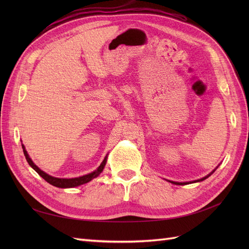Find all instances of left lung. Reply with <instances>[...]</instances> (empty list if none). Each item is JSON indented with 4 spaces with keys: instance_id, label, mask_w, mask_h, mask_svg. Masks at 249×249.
<instances>
[{
    "instance_id": "obj_1",
    "label": "left lung",
    "mask_w": 249,
    "mask_h": 249,
    "mask_svg": "<svg viewBox=\"0 0 249 249\" xmlns=\"http://www.w3.org/2000/svg\"><path fill=\"white\" fill-rule=\"evenodd\" d=\"M215 170H213L212 172L210 173V175H208L207 177H205V178H200V179H197V180H194V182H190V183H196V182H201V180H203V179H206V178H208L211 175H212V173L214 172ZM170 183H172V184H176V185H186V184H189V182H187V183H178V182H172V180H169Z\"/></svg>"
}]
</instances>
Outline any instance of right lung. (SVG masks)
<instances>
[{
    "label": "right lung",
    "mask_w": 249,
    "mask_h": 249,
    "mask_svg": "<svg viewBox=\"0 0 249 249\" xmlns=\"http://www.w3.org/2000/svg\"><path fill=\"white\" fill-rule=\"evenodd\" d=\"M21 146H22V150H24V155L26 157L27 162L29 163L30 166H31L37 173H38V175L43 179H46L49 184L55 186V187H58V188H72V187H77V186H80V185H83V184H86V183L90 182V180H91V179H93L94 178L99 177L100 173L103 171L105 165H106L107 157H108V156L105 157V159L102 162V164L100 165L99 167H97L96 170L92 171L91 173H88V175H85V176H83V177H79V178H59L52 177V176L48 175V173L42 171L41 169H39L38 166H36V165L34 164V162L32 161L31 158L29 157L24 144H21Z\"/></svg>",
    "instance_id": "right-lung-1"
}]
</instances>
